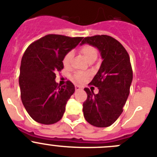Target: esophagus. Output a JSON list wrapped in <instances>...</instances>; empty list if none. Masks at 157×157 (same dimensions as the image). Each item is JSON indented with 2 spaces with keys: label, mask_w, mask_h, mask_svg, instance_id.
I'll return each mask as SVG.
<instances>
[{
  "label": "esophagus",
  "mask_w": 157,
  "mask_h": 157,
  "mask_svg": "<svg viewBox=\"0 0 157 157\" xmlns=\"http://www.w3.org/2000/svg\"><path fill=\"white\" fill-rule=\"evenodd\" d=\"M80 89H81V87H80V86H78V85H76L75 86V90H76V91H80Z\"/></svg>",
  "instance_id": "esophagus-1"
}]
</instances>
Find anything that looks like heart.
<instances>
[{
    "label": "heart",
    "mask_w": 157,
    "mask_h": 157,
    "mask_svg": "<svg viewBox=\"0 0 157 157\" xmlns=\"http://www.w3.org/2000/svg\"><path fill=\"white\" fill-rule=\"evenodd\" d=\"M80 52L83 56H84L87 61L92 60V59H95L97 58V51L94 48L93 46L89 44H84L80 48ZM73 58V52H69L65 55L64 58L63 59V63L64 66H68L70 64L71 59ZM87 75L86 73H76L74 75V78L78 82H83L86 78H87Z\"/></svg>",
    "instance_id": "heart-1"
}]
</instances>
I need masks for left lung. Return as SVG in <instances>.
Instances as JSON below:
<instances>
[{
    "mask_svg": "<svg viewBox=\"0 0 157 157\" xmlns=\"http://www.w3.org/2000/svg\"><path fill=\"white\" fill-rule=\"evenodd\" d=\"M88 44L98 49L102 63L89 84L98 88V94L86 87L87 100L83 104L86 121L98 128L112 125L121 115L130 93L133 72L126 49L107 35L87 36L80 44Z\"/></svg>",
    "mask_w": 157,
    "mask_h": 157,
    "instance_id": "left-lung-1",
    "label": "left lung"
}]
</instances>
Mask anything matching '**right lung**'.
<instances>
[{"mask_svg": "<svg viewBox=\"0 0 157 157\" xmlns=\"http://www.w3.org/2000/svg\"><path fill=\"white\" fill-rule=\"evenodd\" d=\"M82 39L48 34L31 44L24 52L19 78L21 99L36 122L53 124L62 119L75 87L70 80L58 85L56 73L64 67L65 55Z\"/></svg>", "mask_w": 157, "mask_h": 157, "instance_id": "right-lung-1", "label": "right lung"}]
</instances>
